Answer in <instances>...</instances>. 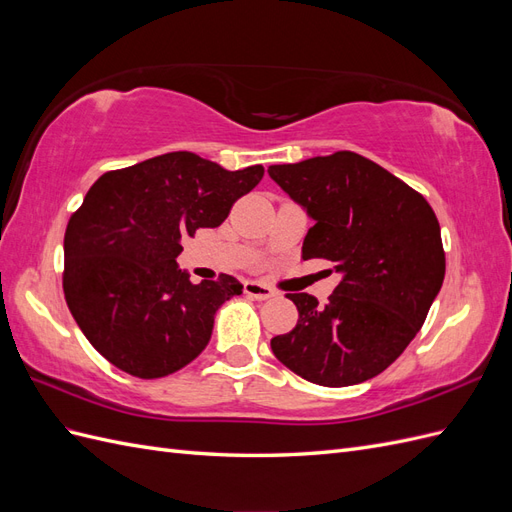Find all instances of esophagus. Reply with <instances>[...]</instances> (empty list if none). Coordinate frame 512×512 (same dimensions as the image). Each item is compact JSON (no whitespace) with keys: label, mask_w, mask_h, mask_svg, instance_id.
Listing matches in <instances>:
<instances>
[{"label":"esophagus","mask_w":512,"mask_h":512,"mask_svg":"<svg viewBox=\"0 0 512 512\" xmlns=\"http://www.w3.org/2000/svg\"><path fill=\"white\" fill-rule=\"evenodd\" d=\"M243 292L247 294V297H254L258 301H265V299L275 297V290L271 286H267V284H262V282H245Z\"/></svg>","instance_id":"1"}]
</instances>
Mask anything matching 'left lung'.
I'll return each mask as SVG.
<instances>
[{
	"label": "left lung",
	"instance_id": "8db88e82",
	"mask_svg": "<svg viewBox=\"0 0 512 512\" xmlns=\"http://www.w3.org/2000/svg\"><path fill=\"white\" fill-rule=\"evenodd\" d=\"M312 228L303 258H324L342 275L324 305L286 294L299 320L271 339L294 374L320 386L378 376L421 331L444 282L440 224L427 200L389 170L354 151L269 166Z\"/></svg>",
	"mask_w": 512,
	"mask_h": 512
}]
</instances>
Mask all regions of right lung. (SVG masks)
<instances>
[{"label":"right lung","instance_id":"1","mask_svg":"<svg viewBox=\"0 0 512 512\" xmlns=\"http://www.w3.org/2000/svg\"><path fill=\"white\" fill-rule=\"evenodd\" d=\"M262 175L260 164L226 170L173 151L91 185L66 228L64 294L108 363L151 380L175 374L205 350L215 312L243 286L226 273L192 284L177 267L181 239L220 226Z\"/></svg>","mask_w":512,"mask_h":512}]
</instances>
